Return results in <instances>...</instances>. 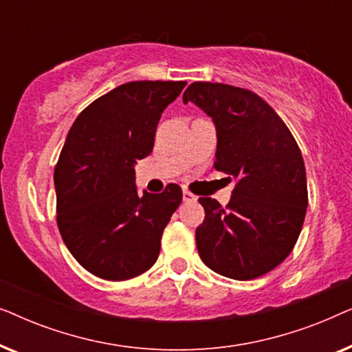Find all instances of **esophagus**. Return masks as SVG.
Returning <instances> with one entry per match:
<instances>
[{"mask_svg":"<svg viewBox=\"0 0 352 352\" xmlns=\"http://www.w3.org/2000/svg\"><path fill=\"white\" fill-rule=\"evenodd\" d=\"M182 200H184L186 204H195L197 197L192 194L190 190H184V192H182Z\"/></svg>","mask_w":352,"mask_h":352,"instance_id":"esophagus-1","label":"esophagus"}]
</instances>
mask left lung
<instances>
[{
	"mask_svg": "<svg viewBox=\"0 0 352 352\" xmlns=\"http://www.w3.org/2000/svg\"><path fill=\"white\" fill-rule=\"evenodd\" d=\"M182 100L194 102L216 124L214 170L234 177L226 208L200 197L205 219L195 230L206 266L235 280L276 269L292 253L307 206L300 147L276 110L253 91L195 81Z\"/></svg>",
	"mask_w": 352,
	"mask_h": 352,
	"instance_id": "obj_1",
	"label": "left lung"
}]
</instances>
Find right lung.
<instances>
[{"mask_svg":"<svg viewBox=\"0 0 352 352\" xmlns=\"http://www.w3.org/2000/svg\"><path fill=\"white\" fill-rule=\"evenodd\" d=\"M186 81H129L78 115L54 168L62 240L86 271L122 282L155 264L163 229L182 200L177 184L139 195L134 163L153 148L158 120Z\"/></svg>","mask_w":352,"mask_h":352,"instance_id":"right-lung-1","label":"right lung"}]
</instances>
